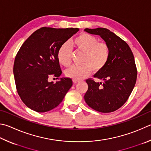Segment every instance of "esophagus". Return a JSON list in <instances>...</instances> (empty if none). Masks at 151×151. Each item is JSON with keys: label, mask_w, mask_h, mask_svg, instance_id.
Instances as JSON below:
<instances>
[{"label": "esophagus", "mask_w": 151, "mask_h": 151, "mask_svg": "<svg viewBox=\"0 0 151 151\" xmlns=\"http://www.w3.org/2000/svg\"><path fill=\"white\" fill-rule=\"evenodd\" d=\"M73 83H75V84H76V83H78V82H79V81H78V80H75V79H73Z\"/></svg>", "instance_id": "obj_1"}]
</instances>
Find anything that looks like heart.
Returning a JSON list of instances; mask_svg holds the SVG:
<instances>
[{
    "instance_id": "obj_1",
    "label": "heart",
    "mask_w": 151,
    "mask_h": 151,
    "mask_svg": "<svg viewBox=\"0 0 151 151\" xmlns=\"http://www.w3.org/2000/svg\"><path fill=\"white\" fill-rule=\"evenodd\" d=\"M72 43L77 50L84 52L81 62L83 64L73 65L65 71L68 77L81 80L89 75L92 70L98 72L106 66L109 57L108 46L98 42L96 37L83 33L75 37ZM57 59L60 64L68 67L71 63V49L67 43L61 46L57 52Z\"/></svg>"
}]
</instances>
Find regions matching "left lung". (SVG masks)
Wrapping results in <instances>:
<instances>
[{
	"instance_id": "8db88e82",
	"label": "left lung",
	"mask_w": 151,
	"mask_h": 151,
	"mask_svg": "<svg viewBox=\"0 0 151 151\" xmlns=\"http://www.w3.org/2000/svg\"><path fill=\"white\" fill-rule=\"evenodd\" d=\"M85 32L98 35L108 46L109 57L103 69L94 75L102 82L86 81L88 88L84 100L94 110L109 113L124 104L135 86L137 71L133 54L122 39L106 28H86Z\"/></svg>"
}]
</instances>
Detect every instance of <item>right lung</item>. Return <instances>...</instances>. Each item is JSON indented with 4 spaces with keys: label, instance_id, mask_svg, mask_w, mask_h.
<instances>
[{
    "label": "right lung",
    "instance_id": "1",
    "mask_svg": "<svg viewBox=\"0 0 151 151\" xmlns=\"http://www.w3.org/2000/svg\"><path fill=\"white\" fill-rule=\"evenodd\" d=\"M78 30L43 27L19 49L13 68L16 86L21 100L32 110L42 113L56 108L72 86L70 78H61L55 83L48 78L61 76L57 52Z\"/></svg>",
    "mask_w": 151,
    "mask_h": 151
}]
</instances>
